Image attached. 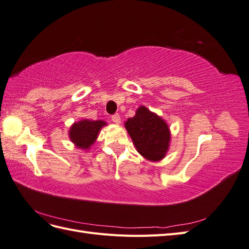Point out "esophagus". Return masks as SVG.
<instances>
[{
	"instance_id": "34e87169",
	"label": "esophagus",
	"mask_w": 249,
	"mask_h": 249,
	"mask_svg": "<svg viewBox=\"0 0 249 249\" xmlns=\"http://www.w3.org/2000/svg\"><path fill=\"white\" fill-rule=\"evenodd\" d=\"M111 119H112V122L114 123V124H120V122H122V120H120V115L119 114H113L112 116H111Z\"/></svg>"
}]
</instances>
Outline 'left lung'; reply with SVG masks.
I'll list each match as a JSON object with an SVG mask.
<instances>
[{"label":"left lung","mask_w":249,"mask_h":249,"mask_svg":"<svg viewBox=\"0 0 249 249\" xmlns=\"http://www.w3.org/2000/svg\"><path fill=\"white\" fill-rule=\"evenodd\" d=\"M124 124L140 155L148 160L159 161L166 154L170 133L161 117L142 106Z\"/></svg>","instance_id":"left-lung-1"}]
</instances>
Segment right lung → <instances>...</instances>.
<instances>
[{
  "instance_id": "1",
  "label": "right lung",
  "mask_w": 249,
  "mask_h": 249,
  "mask_svg": "<svg viewBox=\"0 0 249 249\" xmlns=\"http://www.w3.org/2000/svg\"><path fill=\"white\" fill-rule=\"evenodd\" d=\"M103 125H106L103 120H81L71 127L70 138L78 147L88 149L94 143Z\"/></svg>"
}]
</instances>
